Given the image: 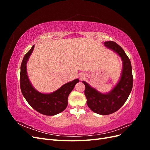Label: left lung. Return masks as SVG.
<instances>
[{"instance_id": "1", "label": "left lung", "mask_w": 150, "mask_h": 150, "mask_svg": "<svg viewBox=\"0 0 150 150\" xmlns=\"http://www.w3.org/2000/svg\"><path fill=\"white\" fill-rule=\"evenodd\" d=\"M104 46L118 55L122 61V69L118 83L110 92L102 93L91 86L86 81L84 94L88 107L93 112L101 115H108L117 111L123 105L132 90L133 78L129 59L124 50L113 41L104 42Z\"/></svg>"}]
</instances>
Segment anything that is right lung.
I'll list each match as a JSON object with an SVG mask.
<instances>
[{
	"instance_id": "right-lung-1",
	"label": "right lung",
	"mask_w": 150,
	"mask_h": 150,
	"mask_svg": "<svg viewBox=\"0 0 150 150\" xmlns=\"http://www.w3.org/2000/svg\"><path fill=\"white\" fill-rule=\"evenodd\" d=\"M34 45L23 58L21 66L20 86L21 92L26 101L40 114L54 116L64 111L68 104V96L79 80L76 79L62 85L61 88L51 93H41L36 90L28 76L27 63L33 52Z\"/></svg>"
}]
</instances>
